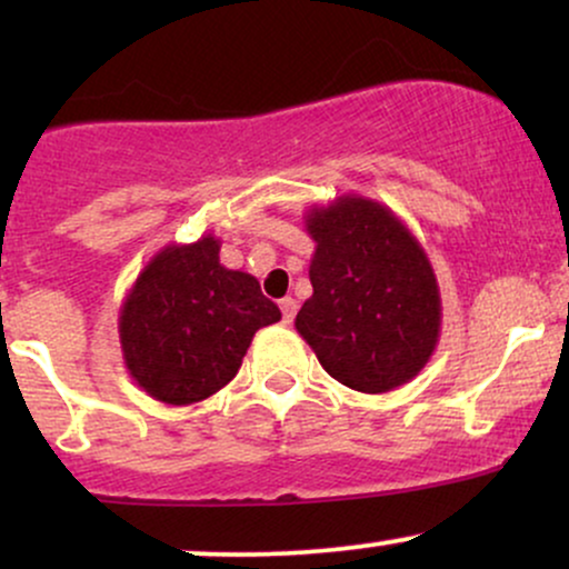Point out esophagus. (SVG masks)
Listing matches in <instances>:
<instances>
[{"mask_svg":"<svg viewBox=\"0 0 569 569\" xmlns=\"http://www.w3.org/2000/svg\"><path fill=\"white\" fill-rule=\"evenodd\" d=\"M297 299L293 297H286V299H280V312H283V321L286 323H291L293 321V316H297Z\"/></svg>","mask_w":569,"mask_h":569,"instance_id":"1","label":"esophagus"}]
</instances>
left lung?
Here are the masks:
<instances>
[{"mask_svg":"<svg viewBox=\"0 0 569 569\" xmlns=\"http://www.w3.org/2000/svg\"><path fill=\"white\" fill-rule=\"evenodd\" d=\"M305 230L316 251L299 337L358 393L415 380L441 335L439 280L415 232L385 202L352 192L307 208Z\"/></svg>","mask_w":569,"mask_h":569,"instance_id":"left-lung-1","label":"left lung"}]
</instances>
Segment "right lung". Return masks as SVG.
I'll return each instance as SVG.
<instances>
[{"instance_id":"obj_1","label":"right lung","mask_w":569,"mask_h":569,"mask_svg":"<svg viewBox=\"0 0 569 569\" xmlns=\"http://www.w3.org/2000/svg\"><path fill=\"white\" fill-rule=\"evenodd\" d=\"M221 240L166 243L122 299L117 331L133 382L154 401L189 407L238 375L259 329L280 321L251 272L219 262Z\"/></svg>"}]
</instances>
